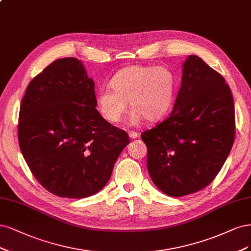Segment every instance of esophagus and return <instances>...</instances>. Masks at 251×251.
<instances>
[{"label":"esophagus","instance_id":"34e87169","mask_svg":"<svg viewBox=\"0 0 251 251\" xmlns=\"http://www.w3.org/2000/svg\"><path fill=\"white\" fill-rule=\"evenodd\" d=\"M128 134L131 137V139H137V137H139V132H136V131H129Z\"/></svg>","mask_w":251,"mask_h":251}]
</instances>
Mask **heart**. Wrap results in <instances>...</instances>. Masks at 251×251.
Wrapping results in <instances>:
<instances>
[{"mask_svg":"<svg viewBox=\"0 0 251 251\" xmlns=\"http://www.w3.org/2000/svg\"><path fill=\"white\" fill-rule=\"evenodd\" d=\"M110 88H102L96 97L97 108L107 122L116 124L123 119L130 101V121L137 123L144 117L153 122L165 117L171 108L177 80L165 67L129 66L112 77Z\"/></svg>","mask_w":251,"mask_h":251,"instance_id":"b5f03b06","label":"heart"}]
</instances>
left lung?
Masks as SVG:
<instances>
[{"label":"left lung","instance_id":"obj_1","mask_svg":"<svg viewBox=\"0 0 251 251\" xmlns=\"http://www.w3.org/2000/svg\"><path fill=\"white\" fill-rule=\"evenodd\" d=\"M234 119L231 91L224 78L190 55L172 112L141 134L152 181L172 197L207 187L231 150Z\"/></svg>","mask_w":251,"mask_h":251}]
</instances>
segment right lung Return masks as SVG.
Returning a JSON list of instances; mask_svg holds the SVG:
<instances>
[{
	"label": "right lung",
	"instance_id": "obj_1",
	"mask_svg": "<svg viewBox=\"0 0 251 251\" xmlns=\"http://www.w3.org/2000/svg\"><path fill=\"white\" fill-rule=\"evenodd\" d=\"M95 83L77 58H60L29 83L19 116V144L36 180L58 197L84 198L109 180L126 131L96 108Z\"/></svg>",
	"mask_w": 251,
	"mask_h": 251
}]
</instances>
